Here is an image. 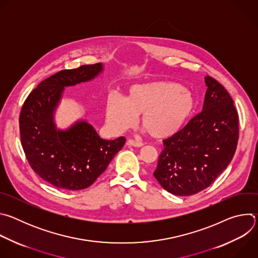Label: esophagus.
Returning a JSON list of instances; mask_svg holds the SVG:
<instances>
[{
    "instance_id": "1",
    "label": "esophagus",
    "mask_w": 258,
    "mask_h": 258,
    "mask_svg": "<svg viewBox=\"0 0 258 258\" xmlns=\"http://www.w3.org/2000/svg\"><path fill=\"white\" fill-rule=\"evenodd\" d=\"M127 145H131V146H134V147H142L143 146V143L142 142H139V141H135L133 139H130L127 141Z\"/></svg>"
}]
</instances>
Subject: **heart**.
<instances>
[{"instance_id": "heart-1", "label": "heart", "mask_w": 258, "mask_h": 258, "mask_svg": "<svg viewBox=\"0 0 258 258\" xmlns=\"http://www.w3.org/2000/svg\"><path fill=\"white\" fill-rule=\"evenodd\" d=\"M193 93L179 84L157 81L130 88L124 99L110 95L106 102V120L110 128L121 132L131 127L141 114V125L156 139L178 133L196 109Z\"/></svg>"}]
</instances>
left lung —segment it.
<instances>
[{
  "label": "left lung",
  "mask_w": 258,
  "mask_h": 258,
  "mask_svg": "<svg viewBox=\"0 0 258 258\" xmlns=\"http://www.w3.org/2000/svg\"><path fill=\"white\" fill-rule=\"evenodd\" d=\"M203 109L163 141L154 176L167 192L190 196L206 189L230 164L239 139V117L228 91L205 77Z\"/></svg>",
  "instance_id": "obj_1"
}]
</instances>
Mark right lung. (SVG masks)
I'll return each instance as SVG.
<instances>
[{"label":"right lung","instance_id":"add662e5","mask_svg":"<svg viewBox=\"0 0 258 258\" xmlns=\"http://www.w3.org/2000/svg\"><path fill=\"white\" fill-rule=\"evenodd\" d=\"M102 70L101 63L61 70L43 81L22 105L19 128L26 159L58 189L78 191L93 185L125 143L124 137L103 140L86 121L59 131L53 120L64 87L91 81Z\"/></svg>","mask_w":258,"mask_h":258}]
</instances>
